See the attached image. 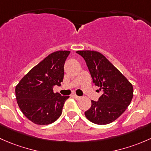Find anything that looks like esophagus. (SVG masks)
Returning a JSON list of instances; mask_svg holds the SVG:
<instances>
[{"label":"esophagus","mask_w":151,"mask_h":151,"mask_svg":"<svg viewBox=\"0 0 151 151\" xmlns=\"http://www.w3.org/2000/svg\"><path fill=\"white\" fill-rule=\"evenodd\" d=\"M73 96L74 98H75L76 99H77V100H78V99H80L81 98V97H79V96H78V95H76V94H73Z\"/></svg>","instance_id":"34e87169"}]
</instances>
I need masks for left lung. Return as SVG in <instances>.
Instances as JSON below:
<instances>
[{"instance_id": "obj_1", "label": "left lung", "mask_w": 151, "mask_h": 151, "mask_svg": "<svg viewBox=\"0 0 151 151\" xmlns=\"http://www.w3.org/2000/svg\"><path fill=\"white\" fill-rule=\"evenodd\" d=\"M86 61L93 82L102 90L97 102L91 100L85 112L94 124L105 125L114 122L127 110L133 97L132 84L103 55L96 51H77Z\"/></svg>"}]
</instances>
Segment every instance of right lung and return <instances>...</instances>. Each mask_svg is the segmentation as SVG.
Returning a JSON list of instances; mask_svg holds the SVG:
<instances>
[{"mask_svg": "<svg viewBox=\"0 0 151 151\" xmlns=\"http://www.w3.org/2000/svg\"><path fill=\"white\" fill-rule=\"evenodd\" d=\"M70 51H57L48 55L20 80L15 88L16 99L26 118L38 125H48L61 116L69 96L54 93L64 78V65Z\"/></svg>", "mask_w": 151, "mask_h": 151, "instance_id": "add662e5", "label": "right lung"}]
</instances>
